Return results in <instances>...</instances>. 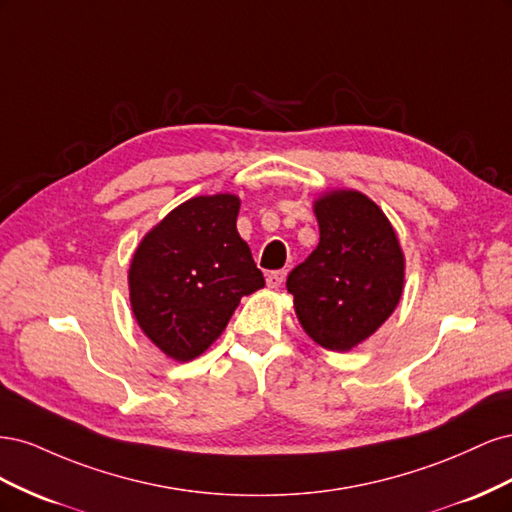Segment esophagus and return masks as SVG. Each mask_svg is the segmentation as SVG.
Instances as JSON below:
<instances>
[{"instance_id": "1", "label": "esophagus", "mask_w": 512, "mask_h": 512, "mask_svg": "<svg viewBox=\"0 0 512 512\" xmlns=\"http://www.w3.org/2000/svg\"><path fill=\"white\" fill-rule=\"evenodd\" d=\"M286 280V271H271L267 273V286L269 288H280Z\"/></svg>"}]
</instances>
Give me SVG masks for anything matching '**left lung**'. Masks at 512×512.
Here are the masks:
<instances>
[{
    "mask_svg": "<svg viewBox=\"0 0 512 512\" xmlns=\"http://www.w3.org/2000/svg\"><path fill=\"white\" fill-rule=\"evenodd\" d=\"M320 241L286 288L303 331L322 348L348 352L389 320L406 282V258L384 211L356 190L314 200Z\"/></svg>",
    "mask_w": 512,
    "mask_h": 512,
    "instance_id": "1",
    "label": "left lung"
}]
</instances>
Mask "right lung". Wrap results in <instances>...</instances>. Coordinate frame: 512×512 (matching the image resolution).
<instances>
[{
    "mask_svg": "<svg viewBox=\"0 0 512 512\" xmlns=\"http://www.w3.org/2000/svg\"><path fill=\"white\" fill-rule=\"evenodd\" d=\"M237 194L194 196L138 243L128 269L132 314L168 359L185 363L222 335L245 294L265 286L239 237Z\"/></svg>",
    "mask_w": 512,
    "mask_h": 512,
    "instance_id": "1",
    "label": "right lung"
}]
</instances>
